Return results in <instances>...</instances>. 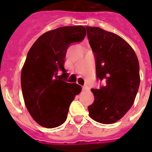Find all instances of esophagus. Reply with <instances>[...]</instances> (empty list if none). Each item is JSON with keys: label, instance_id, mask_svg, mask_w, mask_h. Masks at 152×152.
<instances>
[{"label": "esophagus", "instance_id": "1", "mask_svg": "<svg viewBox=\"0 0 152 152\" xmlns=\"http://www.w3.org/2000/svg\"><path fill=\"white\" fill-rule=\"evenodd\" d=\"M82 90L83 91H88V90H89V88H88V86H83Z\"/></svg>", "mask_w": 152, "mask_h": 152}]
</instances>
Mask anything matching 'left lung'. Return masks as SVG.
Returning a JSON list of instances; mask_svg holds the SVG:
<instances>
[{"mask_svg":"<svg viewBox=\"0 0 152 152\" xmlns=\"http://www.w3.org/2000/svg\"><path fill=\"white\" fill-rule=\"evenodd\" d=\"M89 43L96 58V77L105 81L100 89H91L94 103L89 116L103 124H112L124 116L135 101L140 84L139 63L131 45L115 33L87 26Z\"/></svg>","mask_w":152,"mask_h":152,"instance_id":"1","label":"left lung"}]
</instances>
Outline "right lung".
I'll return each instance as SVG.
<instances>
[{
    "instance_id": "right-lung-1",
    "label": "right lung",
    "mask_w": 152,
    "mask_h": 152,
    "mask_svg": "<svg viewBox=\"0 0 152 152\" xmlns=\"http://www.w3.org/2000/svg\"><path fill=\"white\" fill-rule=\"evenodd\" d=\"M83 26H63L39 36L27 53L21 71V88L26 109L36 123L56 128L65 122L70 104L81 87L65 82L68 74L64 68L70 44L82 41ZM58 69L63 73L57 75Z\"/></svg>"
}]
</instances>
